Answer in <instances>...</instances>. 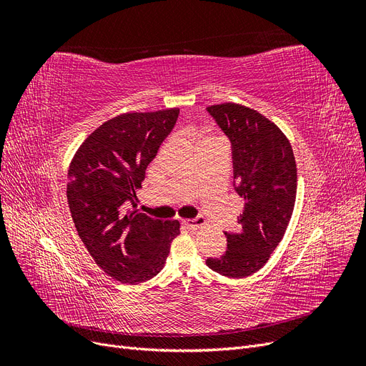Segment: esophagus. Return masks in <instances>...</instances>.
Returning <instances> with one entry per match:
<instances>
[{
  "mask_svg": "<svg viewBox=\"0 0 366 366\" xmlns=\"http://www.w3.org/2000/svg\"><path fill=\"white\" fill-rule=\"evenodd\" d=\"M183 224H186L189 229H198L206 224V219L203 217H197L192 219H183Z\"/></svg>",
  "mask_w": 366,
  "mask_h": 366,
  "instance_id": "obj_1",
  "label": "esophagus"
}]
</instances>
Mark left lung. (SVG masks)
Returning <instances> with one entry per match:
<instances>
[{
  "label": "left lung",
  "mask_w": 366,
  "mask_h": 366,
  "mask_svg": "<svg viewBox=\"0 0 366 366\" xmlns=\"http://www.w3.org/2000/svg\"><path fill=\"white\" fill-rule=\"evenodd\" d=\"M207 113L232 143L234 184L244 209L237 234L224 232L226 253L207 258L206 264L227 278H246L269 261L289 226L296 200V162L284 132L254 109L227 102L207 107Z\"/></svg>",
  "instance_id": "obj_1"
}]
</instances>
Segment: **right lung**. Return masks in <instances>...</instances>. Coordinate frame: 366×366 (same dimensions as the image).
I'll return each instance as SVG.
<instances>
[{"label":"right lung","mask_w":366,"mask_h":366,"mask_svg":"<svg viewBox=\"0 0 366 366\" xmlns=\"http://www.w3.org/2000/svg\"><path fill=\"white\" fill-rule=\"evenodd\" d=\"M179 113L169 108L109 119L70 163L67 200L77 235L99 267L124 284L154 278L180 234L177 219H156L136 209V189Z\"/></svg>","instance_id":"add662e5"}]
</instances>
